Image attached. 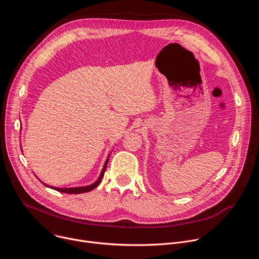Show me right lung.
I'll return each instance as SVG.
<instances>
[{
	"label": "right lung",
	"instance_id": "obj_1",
	"mask_svg": "<svg viewBox=\"0 0 259 259\" xmlns=\"http://www.w3.org/2000/svg\"><path fill=\"white\" fill-rule=\"evenodd\" d=\"M107 162H108V159L105 161V163H104V166H103V169H102V171H101V173H100V176L98 177V179H97V180H96L94 183L90 184V186H87V187H81V188H68V189H60V188H53V187H49V186H47V184H45V183H43V184H44V186L48 187V188H51V189H53V190L57 191V192H60V193H65V194H82V193H87V192H90V191H92L93 189H95L96 187H98V184L100 183V181H101V179H102V177H103V175H104V172H105V170H106V165H107Z\"/></svg>",
	"mask_w": 259,
	"mask_h": 259
}]
</instances>
